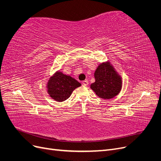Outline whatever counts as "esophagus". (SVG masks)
Masks as SVG:
<instances>
[{
	"label": "esophagus",
	"mask_w": 161,
	"mask_h": 161,
	"mask_svg": "<svg viewBox=\"0 0 161 161\" xmlns=\"http://www.w3.org/2000/svg\"><path fill=\"white\" fill-rule=\"evenodd\" d=\"M88 84H89L88 80H84V81H82V85H83L84 86H87V85H88Z\"/></svg>",
	"instance_id": "obj_1"
}]
</instances>
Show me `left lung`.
Segmentation results:
<instances>
[{
  "label": "left lung",
  "mask_w": 161,
  "mask_h": 161,
  "mask_svg": "<svg viewBox=\"0 0 161 161\" xmlns=\"http://www.w3.org/2000/svg\"><path fill=\"white\" fill-rule=\"evenodd\" d=\"M94 76L95 82L91 88L100 98L109 99L119 94L122 86L121 77L109 62L99 64Z\"/></svg>",
  "instance_id": "1"
}]
</instances>
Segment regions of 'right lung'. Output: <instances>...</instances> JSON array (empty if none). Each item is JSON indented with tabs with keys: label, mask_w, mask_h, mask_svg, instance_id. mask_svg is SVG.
I'll return each mask as SVG.
<instances>
[{
	"label": "right lung",
	"mask_w": 161,
	"mask_h": 161,
	"mask_svg": "<svg viewBox=\"0 0 161 161\" xmlns=\"http://www.w3.org/2000/svg\"><path fill=\"white\" fill-rule=\"evenodd\" d=\"M81 84L74 78L56 72L47 82V92L53 99L62 102L69 99L72 91Z\"/></svg>",
	"instance_id": "right-lung-1"
}]
</instances>
